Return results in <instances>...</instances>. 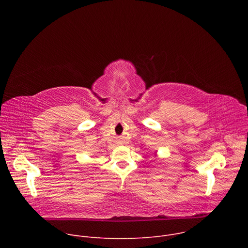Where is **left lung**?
<instances>
[{
    "instance_id": "8db88e82",
    "label": "left lung",
    "mask_w": 248,
    "mask_h": 248,
    "mask_svg": "<svg viewBox=\"0 0 248 248\" xmlns=\"http://www.w3.org/2000/svg\"><path fill=\"white\" fill-rule=\"evenodd\" d=\"M155 156H157V154H156V155H155Z\"/></svg>"
}]
</instances>
